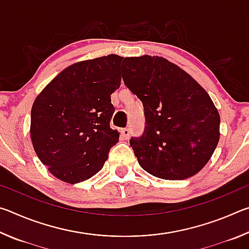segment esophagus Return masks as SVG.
I'll use <instances>...</instances> for the list:
<instances>
[{"mask_svg":"<svg viewBox=\"0 0 249 249\" xmlns=\"http://www.w3.org/2000/svg\"><path fill=\"white\" fill-rule=\"evenodd\" d=\"M122 133V136H123L124 140H127V138L129 137V129L128 128H123L121 130Z\"/></svg>","mask_w":249,"mask_h":249,"instance_id":"1","label":"esophagus"}]
</instances>
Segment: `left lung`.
I'll use <instances>...</instances> for the list:
<instances>
[{
	"label": "left lung",
	"instance_id": "8db88e82",
	"mask_svg": "<svg viewBox=\"0 0 249 249\" xmlns=\"http://www.w3.org/2000/svg\"><path fill=\"white\" fill-rule=\"evenodd\" d=\"M122 77L144 105V134L129 142L141 167L167 180L197 174L220 141V114L208 92L159 56L126 57Z\"/></svg>",
	"mask_w": 249,
	"mask_h": 249
}]
</instances>
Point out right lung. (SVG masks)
I'll list each match as a JSON object with an SVG mask.
<instances>
[{
    "label": "right lung",
    "mask_w": 249,
    "mask_h": 249,
    "mask_svg": "<svg viewBox=\"0 0 249 249\" xmlns=\"http://www.w3.org/2000/svg\"><path fill=\"white\" fill-rule=\"evenodd\" d=\"M123 57L79 61L53 79L34 101L31 138L40 161L67 183L102 169L120 133L109 127L111 94L121 86Z\"/></svg>",
    "instance_id": "add662e5"
}]
</instances>
